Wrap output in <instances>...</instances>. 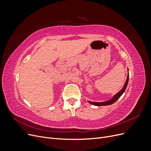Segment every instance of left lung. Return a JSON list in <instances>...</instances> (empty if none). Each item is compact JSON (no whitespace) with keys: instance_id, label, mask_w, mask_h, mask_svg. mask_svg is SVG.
<instances>
[{"instance_id":"1","label":"left lung","mask_w":151,"mask_h":151,"mask_svg":"<svg viewBox=\"0 0 151 151\" xmlns=\"http://www.w3.org/2000/svg\"><path fill=\"white\" fill-rule=\"evenodd\" d=\"M128 72H129V70H128ZM129 74L128 73L127 78V80L125 81V83L124 86H123V88L118 93H116L115 95H114L113 97L111 99L108 100V101H104V102H92V101H88V102L91 104L94 105V106H106V105L112 104L113 103H114L115 101H116L117 100L120 98L121 96L123 94V93L125 92V91L127 88V86L128 85V83H129Z\"/></svg>"}]
</instances>
